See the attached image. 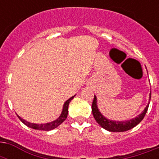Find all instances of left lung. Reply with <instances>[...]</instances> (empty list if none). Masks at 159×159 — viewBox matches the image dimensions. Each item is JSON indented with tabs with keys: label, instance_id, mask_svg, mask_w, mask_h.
<instances>
[{
	"label": "left lung",
	"instance_id": "1",
	"mask_svg": "<svg viewBox=\"0 0 159 159\" xmlns=\"http://www.w3.org/2000/svg\"><path fill=\"white\" fill-rule=\"evenodd\" d=\"M150 99L151 92L149 93V101H148V105L146 106L144 110L139 116H137L133 119H130L129 120L117 121L107 119L101 113V111H99L98 106H97V98L95 96L92 106V114H93V116H94L96 121L100 125L102 126V128L106 129V130L111 131V132H124V131H127L129 129H130L134 128V127H135L138 124H139L142 121V120H143L144 116H145V114L147 113L148 105H149V102H150Z\"/></svg>",
	"mask_w": 159,
	"mask_h": 159
}]
</instances>
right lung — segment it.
I'll use <instances>...</instances> for the list:
<instances>
[{
	"mask_svg": "<svg viewBox=\"0 0 159 159\" xmlns=\"http://www.w3.org/2000/svg\"><path fill=\"white\" fill-rule=\"evenodd\" d=\"M76 95H74L73 97H70L69 99L66 101L64 102V104H63V106H62V112H61V115L58 116V118L56 119L55 120L51 121V122H48V123H45V124H34V123H30V122H29V121L25 120L24 119H22L20 116H18V118L20 120V121L22 123H24L25 125H27L30 128L34 129H38V130H45V131H48V130H52L53 129L57 128V126H59L63 122V121L67 119V113H68V106H69L70 102L72 101Z\"/></svg>",
	"mask_w": 159,
	"mask_h": 159,
	"instance_id": "1",
	"label": "right lung"
}]
</instances>
